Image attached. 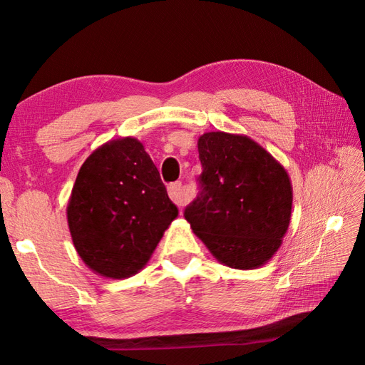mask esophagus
Returning <instances> with one entry per match:
<instances>
[{
	"instance_id": "obj_1",
	"label": "esophagus",
	"mask_w": 365,
	"mask_h": 365,
	"mask_svg": "<svg viewBox=\"0 0 365 365\" xmlns=\"http://www.w3.org/2000/svg\"><path fill=\"white\" fill-rule=\"evenodd\" d=\"M168 192H169V197H170V200H173L174 204H177L178 207L187 205L188 199H187V195H185V191H183L182 182L170 183L169 187H168Z\"/></svg>"
}]
</instances>
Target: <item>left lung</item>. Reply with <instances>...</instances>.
Listing matches in <instances>:
<instances>
[{"instance_id": "obj_1", "label": "left lung", "mask_w": 365, "mask_h": 365, "mask_svg": "<svg viewBox=\"0 0 365 365\" xmlns=\"http://www.w3.org/2000/svg\"><path fill=\"white\" fill-rule=\"evenodd\" d=\"M200 192L185 220L213 257L254 269L273 257L290 224V177L254 139L208 131L197 139Z\"/></svg>"}]
</instances>
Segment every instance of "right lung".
Returning a JSON list of instances; mask_svg holds the SVG:
<instances>
[{"label":"right lung","instance_id":"1","mask_svg":"<svg viewBox=\"0 0 365 365\" xmlns=\"http://www.w3.org/2000/svg\"><path fill=\"white\" fill-rule=\"evenodd\" d=\"M177 215L157 166L131 136L108 141L89 155L67 204L76 252L108 279L141 271Z\"/></svg>","mask_w":365,"mask_h":365}]
</instances>
